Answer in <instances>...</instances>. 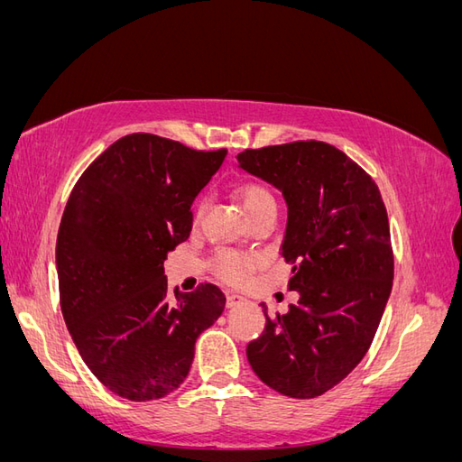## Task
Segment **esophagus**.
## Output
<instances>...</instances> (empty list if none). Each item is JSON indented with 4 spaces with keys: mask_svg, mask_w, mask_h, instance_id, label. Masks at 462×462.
Here are the masks:
<instances>
[{
    "mask_svg": "<svg viewBox=\"0 0 462 462\" xmlns=\"http://www.w3.org/2000/svg\"><path fill=\"white\" fill-rule=\"evenodd\" d=\"M243 302H245V297L235 295V292H227V297H226V306H227V309H235V306H239Z\"/></svg>",
    "mask_w": 462,
    "mask_h": 462,
    "instance_id": "34e87169",
    "label": "esophagus"
}]
</instances>
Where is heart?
Listing matches in <instances>:
<instances>
[{
	"mask_svg": "<svg viewBox=\"0 0 462 462\" xmlns=\"http://www.w3.org/2000/svg\"><path fill=\"white\" fill-rule=\"evenodd\" d=\"M236 197H239L245 212L248 217H254L256 214L263 212L268 208H275V199L268 187H263L256 180H248L241 187H236ZM206 209V199H202L197 206V217H200ZM212 270L221 279V282L231 285H241L246 279L254 273L256 260L246 254L231 253V250H219L212 258Z\"/></svg>",
	"mask_w": 462,
	"mask_h": 462,
	"instance_id": "b5f03b06",
	"label": "heart"
}]
</instances>
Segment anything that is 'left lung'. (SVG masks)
<instances>
[{
	"instance_id": "obj_1",
	"label": "left lung",
	"mask_w": 462,
	"mask_h": 462,
	"mask_svg": "<svg viewBox=\"0 0 462 462\" xmlns=\"http://www.w3.org/2000/svg\"><path fill=\"white\" fill-rule=\"evenodd\" d=\"M243 170L283 192L282 256L299 302L270 314L246 356L260 380L292 399H314L365 358L393 287L385 204L374 179L328 143L297 141L241 152Z\"/></svg>"
}]
</instances>
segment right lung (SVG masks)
Wrapping results in <instances>:
<instances>
[{
	"label": "right lung",
	"mask_w": 462,
	"mask_h": 462,
	"mask_svg": "<svg viewBox=\"0 0 462 462\" xmlns=\"http://www.w3.org/2000/svg\"><path fill=\"white\" fill-rule=\"evenodd\" d=\"M227 150L148 133L119 138L80 175L63 209L55 263L69 333L90 372L129 401L170 395L226 295L212 283L175 297L163 262L192 229V202Z\"/></svg>",
	"instance_id": "1"
}]
</instances>
